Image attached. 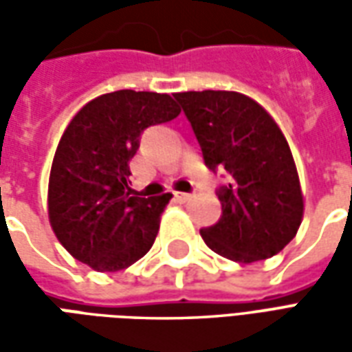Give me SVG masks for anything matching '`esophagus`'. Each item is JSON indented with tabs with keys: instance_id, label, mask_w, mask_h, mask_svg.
<instances>
[{
	"instance_id": "1",
	"label": "esophagus",
	"mask_w": 352,
	"mask_h": 352,
	"mask_svg": "<svg viewBox=\"0 0 352 352\" xmlns=\"http://www.w3.org/2000/svg\"><path fill=\"white\" fill-rule=\"evenodd\" d=\"M194 198V194H188V192H175V199L177 201H181V204H186V201H190Z\"/></svg>"
}]
</instances>
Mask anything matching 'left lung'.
Segmentation results:
<instances>
[{
  "instance_id": "1",
  "label": "left lung",
  "mask_w": 352,
  "mask_h": 352,
  "mask_svg": "<svg viewBox=\"0 0 352 352\" xmlns=\"http://www.w3.org/2000/svg\"><path fill=\"white\" fill-rule=\"evenodd\" d=\"M209 169L224 168L222 217L199 230L224 258L251 264L272 258L294 239L303 219V194L287 139L270 113L249 96L228 90L179 92Z\"/></svg>"
}]
</instances>
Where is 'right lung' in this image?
Segmentation results:
<instances>
[{
    "label": "right lung",
    "mask_w": 352,
    "mask_h": 352,
    "mask_svg": "<svg viewBox=\"0 0 352 352\" xmlns=\"http://www.w3.org/2000/svg\"><path fill=\"white\" fill-rule=\"evenodd\" d=\"M179 113L169 94L116 90L73 116L49 179L50 226L73 258L96 272H120L153 247L171 194H135L130 160L148 126Z\"/></svg>",
    "instance_id": "right-lung-1"
}]
</instances>
